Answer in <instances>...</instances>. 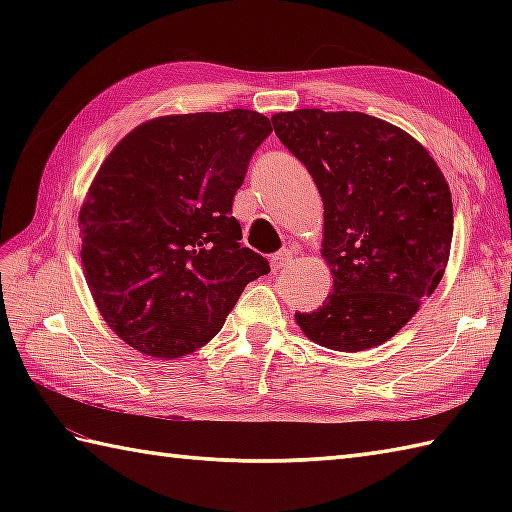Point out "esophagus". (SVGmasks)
Instances as JSON below:
<instances>
[{"label":"esophagus","mask_w":512,"mask_h":512,"mask_svg":"<svg viewBox=\"0 0 512 512\" xmlns=\"http://www.w3.org/2000/svg\"><path fill=\"white\" fill-rule=\"evenodd\" d=\"M290 262H292L290 248H281L275 255H270V268H273V273H277V270H281V268H286Z\"/></svg>","instance_id":"34e87169"}]
</instances>
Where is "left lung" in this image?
Masks as SVG:
<instances>
[{"label":"left lung","instance_id":"left-lung-1","mask_svg":"<svg viewBox=\"0 0 512 512\" xmlns=\"http://www.w3.org/2000/svg\"><path fill=\"white\" fill-rule=\"evenodd\" d=\"M273 127L321 193V255L334 275L323 306L295 312L299 328L336 352L385 343L447 268V180L418 140L376 116L297 110L275 114Z\"/></svg>","mask_w":512,"mask_h":512}]
</instances>
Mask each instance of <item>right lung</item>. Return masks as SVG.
I'll use <instances>...</instances> for the list:
<instances>
[{"label": "right lung", "mask_w": 512, "mask_h": 512, "mask_svg": "<svg viewBox=\"0 0 512 512\" xmlns=\"http://www.w3.org/2000/svg\"><path fill=\"white\" fill-rule=\"evenodd\" d=\"M270 132L250 110L162 116L127 134L96 173L79 213L85 281L107 325L138 352H195L250 281L270 273L239 242L233 217Z\"/></svg>", "instance_id": "obj_1"}]
</instances>
